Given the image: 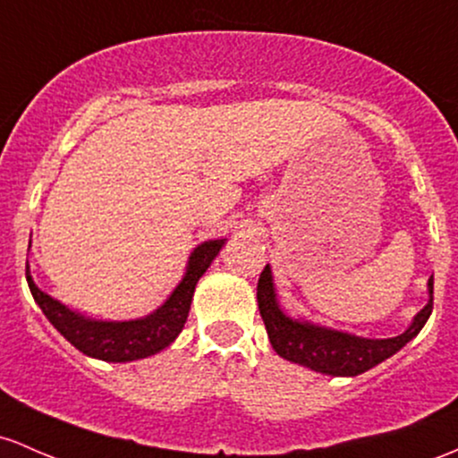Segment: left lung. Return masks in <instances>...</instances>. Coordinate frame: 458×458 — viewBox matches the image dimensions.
Here are the masks:
<instances>
[{"label":"left lung","mask_w":458,"mask_h":458,"mask_svg":"<svg viewBox=\"0 0 458 458\" xmlns=\"http://www.w3.org/2000/svg\"><path fill=\"white\" fill-rule=\"evenodd\" d=\"M428 304L417 313L409 330L400 336H394V339H363V336L300 324V321L286 318L276 302L274 283H271V271L267 265L260 271L259 284H256V300H259L260 318L265 321L271 345L283 359L321 371V374L359 376L374 365L383 363L400 348H404L424 328L426 319L433 313V278L428 280Z\"/></svg>","instance_id":"8db88e82"}]
</instances>
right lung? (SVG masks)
Wrapping results in <instances>:
<instances>
[{"instance_id": "add662e5", "label": "right lung", "mask_w": 458, "mask_h": 458, "mask_svg": "<svg viewBox=\"0 0 458 458\" xmlns=\"http://www.w3.org/2000/svg\"><path fill=\"white\" fill-rule=\"evenodd\" d=\"M221 245H224V239L206 241L199 248H195V252L191 254L187 276L175 286L167 302L156 313L134 321L84 319L82 315L73 313L67 306L56 302L45 291L38 289L28 267H25V278H28L34 302L41 306L45 318L52 321L54 328L73 348L84 352L87 356H93V359L108 360V363H125V360H137L156 354V352L167 348L180 335L184 321H187L195 284L208 269V265L213 263Z\"/></svg>"}]
</instances>
